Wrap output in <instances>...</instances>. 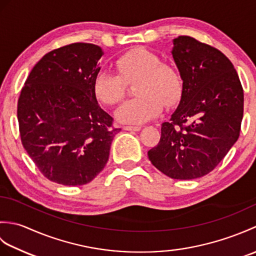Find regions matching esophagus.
I'll list each match as a JSON object with an SVG mask.
<instances>
[{
  "label": "esophagus",
  "instance_id": "34e87169",
  "mask_svg": "<svg viewBox=\"0 0 256 256\" xmlns=\"http://www.w3.org/2000/svg\"><path fill=\"white\" fill-rule=\"evenodd\" d=\"M123 130H125V131H134V132H138L140 130V126H138V125H125V126H123Z\"/></svg>",
  "mask_w": 256,
  "mask_h": 256
}]
</instances>
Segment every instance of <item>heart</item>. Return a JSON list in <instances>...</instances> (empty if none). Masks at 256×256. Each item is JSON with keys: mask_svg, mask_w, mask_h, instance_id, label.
I'll use <instances>...</instances> for the list:
<instances>
[{"mask_svg": "<svg viewBox=\"0 0 256 256\" xmlns=\"http://www.w3.org/2000/svg\"><path fill=\"white\" fill-rule=\"evenodd\" d=\"M118 74L100 70L94 80L96 99L106 106L123 100L126 84H135L136 98L118 108L120 121L131 124L148 122L156 118L166 106L175 103L182 92V77L170 64L160 62V56L148 48L136 47L116 58Z\"/></svg>", "mask_w": 256, "mask_h": 256, "instance_id": "b5f03b06", "label": "heart"}]
</instances>
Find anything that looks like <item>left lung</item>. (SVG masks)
Wrapping results in <instances>:
<instances>
[{"label":"left lung","mask_w":256,"mask_h":256,"mask_svg":"<svg viewBox=\"0 0 256 256\" xmlns=\"http://www.w3.org/2000/svg\"><path fill=\"white\" fill-rule=\"evenodd\" d=\"M172 54L182 79V99L148 154L166 176L196 179L214 170L240 136L243 88L229 58L214 47L178 36Z\"/></svg>","instance_id":"obj_1"}]
</instances>
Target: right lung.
I'll return each mask as SVG.
<instances>
[{"label":"right lung","instance_id":"1","mask_svg":"<svg viewBox=\"0 0 256 256\" xmlns=\"http://www.w3.org/2000/svg\"><path fill=\"white\" fill-rule=\"evenodd\" d=\"M102 50L74 42L54 50L27 77L18 102L20 140L40 172L64 186L90 182L108 160L121 128L94 92Z\"/></svg>","mask_w":256,"mask_h":256}]
</instances>
